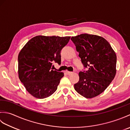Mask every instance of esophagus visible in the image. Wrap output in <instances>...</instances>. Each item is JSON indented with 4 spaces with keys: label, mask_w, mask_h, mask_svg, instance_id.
Returning <instances> with one entry per match:
<instances>
[{
    "label": "esophagus",
    "mask_w": 130,
    "mask_h": 130,
    "mask_svg": "<svg viewBox=\"0 0 130 130\" xmlns=\"http://www.w3.org/2000/svg\"><path fill=\"white\" fill-rule=\"evenodd\" d=\"M66 73H67V75H71V74H72L73 73L71 72V71H66Z\"/></svg>",
    "instance_id": "obj_1"
}]
</instances>
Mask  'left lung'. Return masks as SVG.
<instances>
[{"label": "left lung", "mask_w": 130, "mask_h": 130, "mask_svg": "<svg viewBox=\"0 0 130 130\" xmlns=\"http://www.w3.org/2000/svg\"><path fill=\"white\" fill-rule=\"evenodd\" d=\"M79 56L86 71L79 73L75 90L87 98L100 94L111 84L116 74L117 56L108 41L94 35L81 34L72 37Z\"/></svg>", "instance_id": "left-lung-1"}]
</instances>
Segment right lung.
I'll list each match as a JSON object with an SVG mask.
<instances>
[{
	"mask_svg": "<svg viewBox=\"0 0 130 130\" xmlns=\"http://www.w3.org/2000/svg\"><path fill=\"white\" fill-rule=\"evenodd\" d=\"M70 36H37L31 38L19 52L18 76L28 92L43 99L57 90L63 73L53 70L52 63H61L60 52Z\"/></svg>",
	"mask_w": 130,
	"mask_h": 130,
	"instance_id": "obj_1",
	"label": "right lung"
}]
</instances>
